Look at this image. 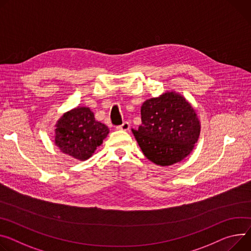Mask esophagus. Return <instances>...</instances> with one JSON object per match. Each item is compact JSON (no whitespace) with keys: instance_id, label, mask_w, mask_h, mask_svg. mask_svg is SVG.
Wrapping results in <instances>:
<instances>
[{"instance_id":"34e87169","label":"esophagus","mask_w":251,"mask_h":251,"mask_svg":"<svg viewBox=\"0 0 251 251\" xmlns=\"http://www.w3.org/2000/svg\"><path fill=\"white\" fill-rule=\"evenodd\" d=\"M118 130H123V131H128L130 128V124L128 122H124L122 125H119L116 127Z\"/></svg>"}]
</instances>
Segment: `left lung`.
I'll return each instance as SVG.
<instances>
[{"instance_id": "obj_1", "label": "left lung", "mask_w": 251, "mask_h": 251, "mask_svg": "<svg viewBox=\"0 0 251 251\" xmlns=\"http://www.w3.org/2000/svg\"><path fill=\"white\" fill-rule=\"evenodd\" d=\"M141 125L132 129L143 154L157 165L180 162L192 151L200 134L195 110L177 93H164L141 106Z\"/></svg>"}]
</instances>
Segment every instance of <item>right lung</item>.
Instances as JSON below:
<instances>
[{
    "mask_svg": "<svg viewBox=\"0 0 251 251\" xmlns=\"http://www.w3.org/2000/svg\"><path fill=\"white\" fill-rule=\"evenodd\" d=\"M56 127V145L63 153L79 160L92 156L109 133V128L96 121L94 113L87 107L65 113Z\"/></svg>",
    "mask_w": 251,
    "mask_h": 251,
    "instance_id": "obj_1",
    "label": "right lung"
}]
</instances>
